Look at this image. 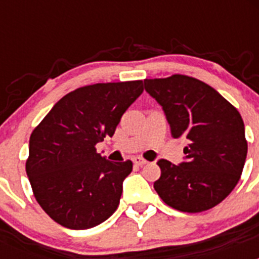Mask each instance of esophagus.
<instances>
[{
	"instance_id": "34e87169",
	"label": "esophagus",
	"mask_w": 259,
	"mask_h": 259,
	"mask_svg": "<svg viewBox=\"0 0 259 259\" xmlns=\"http://www.w3.org/2000/svg\"><path fill=\"white\" fill-rule=\"evenodd\" d=\"M132 162H134L136 166H144V164L148 163V161H145V159L141 157H134L132 158Z\"/></svg>"
}]
</instances>
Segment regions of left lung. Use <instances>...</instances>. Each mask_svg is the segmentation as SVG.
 Instances as JSON below:
<instances>
[{
  "mask_svg": "<svg viewBox=\"0 0 259 259\" xmlns=\"http://www.w3.org/2000/svg\"><path fill=\"white\" fill-rule=\"evenodd\" d=\"M145 91L166 114L174 139H185V161L159 159L154 189L163 202L184 212L217 206L239 183L248 153L244 122L214 88L185 75L145 79Z\"/></svg>",
  "mask_w": 259,
  "mask_h": 259,
  "instance_id": "left-lung-1",
  "label": "left lung"
}]
</instances>
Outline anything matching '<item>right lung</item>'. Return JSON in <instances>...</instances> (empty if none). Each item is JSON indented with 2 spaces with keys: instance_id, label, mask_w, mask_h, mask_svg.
<instances>
[{
  "instance_id": "1",
  "label": "right lung",
  "mask_w": 259,
  "mask_h": 259,
  "mask_svg": "<svg viewBox=\"0 0 259 259\" xmlns=\"http://www.w3.org/2000/svg\"><path fill=\"white\" fill-rule=\"evenodd\" d=\"M143 91V80L81 87L62 97L33 130L27 176L53 221L87 230L115 211L132 162L107 161L96 144L113 136Z\"/></svg>"
}]
</instances>
